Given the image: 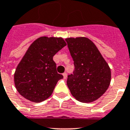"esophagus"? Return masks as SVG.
Returning <instances> with one entry per match:
<instances>
[{
	"label": "esophagus",
	"mask_w": 130,
	"mask_h": 130,
	"mask_svg": "<svg viewBox=\"0 0 130 130\" xmlns=\"http://www.w3.org/2000/svg\"><path fill=\"white\" fill-rule=\"evenodd\" d=\"M63 78L64 79H66L67 78V73H64L63 74Z\"/></svg>",
	"instance_id": "esophagus-1"
}]
</instances>
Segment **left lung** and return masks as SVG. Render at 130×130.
<instances>
[{
    "label": "left lung",
    "mask_w": 130,
    "mask_h": 130,
    "mask_svg": "<svg viewBox=\"0 0 130 130\" xmlns=\"http://www.w3.org/2000/svg\"><path fill=\"white\" fill-rule=\"evenodd\" d=\"M65 40L74 65V74L67 78V86L76 100L93 102L102 96L110 85V67L88 38L70 37Z\"/></svg>",
    "instance_id": "1"
}]
</instances>
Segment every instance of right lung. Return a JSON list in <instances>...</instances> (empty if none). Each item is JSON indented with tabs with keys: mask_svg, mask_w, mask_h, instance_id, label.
Here are the masks:
<instances>
[{
	"mask_svg": "<svg viewBox=\"0 0 130 130\" xmlns=\"http://www.w3.org/2000/svg\"><path fill=\"white\" fill-rule=\"evenodd\" d=\"M67 45L62 37H41L30 45L14 73L16 90L34 103L48 99L63 75L56 71L53 57Z\"/></svg>",
	"mask_w": 130,
	"mask_h": 130,
	"instance_id": "right-lung-1",
	"label": "right lung"
}]
</instances>
